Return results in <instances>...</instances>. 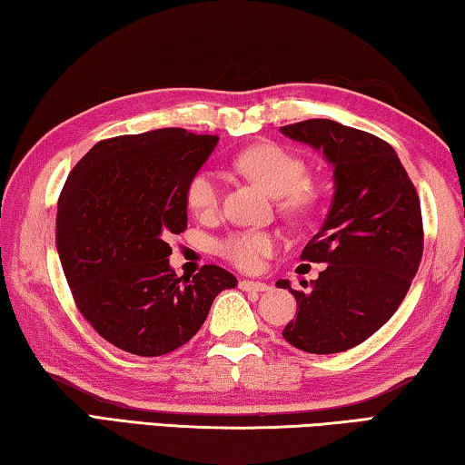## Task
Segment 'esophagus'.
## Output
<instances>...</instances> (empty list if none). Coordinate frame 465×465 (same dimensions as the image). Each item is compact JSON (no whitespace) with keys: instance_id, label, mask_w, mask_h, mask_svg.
I'll return each mask as SVG.
<instances>
[{"instance_id":"obj_1","label":"esophagus","mask_w":465,"mask_h":465,"mask_svg":"<svg viewBox=\"0 0 465 465\" xmlns=\"http://www.w3.org/2000/svg\"><path fill=\"white\" fill-rule=\"evenodd\" d=\"M239 288L245 292H265L270 291V286L265 282H253V280H241Z\"/></svg>"}]
</instances>
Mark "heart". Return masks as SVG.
<instances>
[{"instance_id": "obj_1", "label": "heart", "mask_w": 465, "mask_h": 465, "mask_svg": "<svg viewBox=\"0 0 465 465\" xmlns=\"http://www.w3.org/2000/svg\"><path fill=\"white\" fill-rule=\"evenodd\" d=\"M232 166L260 183L278 197L284 216L299 218L309 214L317 202L307 185V164L294 152L278 143H257L234 156ZM220 183L208 169L192 174L185 187V202L197 216H212L220 205ZM278 247V239L263 231H234L216 242L218 253L242 272H255L262 262Z\"/></svg>"}]
</instances>
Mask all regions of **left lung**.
<instances>
[{"label": "left lung", "mask_w": 465, "mask_h": 465, "mask_svg": "<svg viewBox=\"0 0 465 465\" xmlns=\"http://www.w3.org/2000/svg\"><path fill=\"white\" fill-rule=\"evenodd\" d=\"M323 150L333 164L331 208L301 260L327 263L311 291H292L296 317L282 330L294 348L336 354L359 346L390 322L422 260L420 200L395 150L377 135L331 119L280 127Z\"/></svg>", "instance_id": "8db88e82"}]
</instances>
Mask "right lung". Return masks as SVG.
I'll return each instance as SVG.
<instances>
[{"mask_svg": "<svg viewBox=\"0 0 465 465\" xmlns=\"http://www.w3.org/2000/svg\"><path fill=\"white\" fill-rule=\"evenodd\" d=\"M218 135L181 127L101 140L74 166L57 202L55 241L74 302L96 333L135 356L192 340L237 278L205 263L189 280L169 265L185 232V187Z\"/></svg>", "mask_w": 465, "mask_h": 465, "instance_id": "1", "label": "right lung"}]
</instances>
